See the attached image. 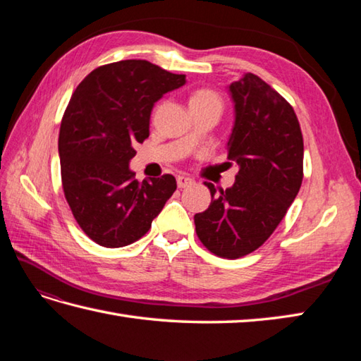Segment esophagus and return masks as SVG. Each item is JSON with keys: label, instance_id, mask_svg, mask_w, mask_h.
<instances>
[{"label": "esophagus", "instance_id": "esophagus-1", "mask_svg": "<svg viewBox=\"0 0 361 361\" xmlns=\"http://www.w3.org/2000/svg\"><path fill=\"white\" fill-rule=\"evenodd\" d=\"M192 178H189V176H186V175H178L176 176V185H178V188H186V186H189V185H192Z\"/></svg>", "mask_w": 361, "mask_h": 361}]
</instances>
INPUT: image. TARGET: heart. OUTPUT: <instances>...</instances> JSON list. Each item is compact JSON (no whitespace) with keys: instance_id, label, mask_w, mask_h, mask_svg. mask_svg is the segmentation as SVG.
<instances>
[{"instance_id":"obj_1","label":"heart","mask_w":361,"mask_h":361,"mask_svg":"<svg viewBox=\"0 0 361 361\" xmlns=\"http://www.w3.org/2000/svg\"><path fill=\"white\" fill-rule=\"evenodd\" d=\"M221 105H224V102H221L220 94L209 88L195 90L189 97L190 110L203 109V106H219V109H221Z\"/></svg>"}]
</instances>
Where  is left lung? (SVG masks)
<instances>
[{"instance_id": "obj_1", "label": "left lung", "mask_w": 361, "mask_h": 361, "mask_svg": "<svg viewBox=\"0 0 361 361\" xmlns=\"http://www.w3.org/2000/svg\"><path fill=\"white\" fill-rule=\"evenodd\" d=\"M234 126L228 159L239 166L231 188L211 183V204L194 216L198 239L228 259L257 250L281 224L302 183L304 142L291 105L257 75L228 87Z\"/></svg>"}]
</instances>
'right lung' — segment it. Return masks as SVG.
I'll return each instance as SVG.
<instances>
[{"mask_svg": "<svg viewBox=\"0 0 361 361\" xmlns=\"http://www.w3.org/2000/svg\"><path fill=\"white\" fill-rule=\"evenodd\" d=\"M185 83V74L147 60H121L91 71L73 93L59 135L63 192L83 233L102 247L141 239L175 192L172 175L140 183L128 166L135 144L149 137L153 105Z\"/></svg>", "mask_w": 361, "mask_h": 361, "instance_id": "right-lung-1", "label": "right lung"}]
</instances>
